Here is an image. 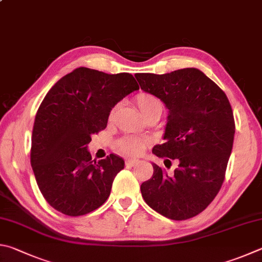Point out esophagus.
I'll use <instances>...</instances> for the list:
<instances>
[{
  "label": "esophagus",
  "instance_id": "obj_1",
  "mask_svg": "<svg viewBox=\"0 0 262 262\" xmlns=\"http://www.w3.org/2000/svg\"><path fill=\"white\" fill-rule=\"evenodd\" d=\"M137 163H139V160L137 159H127L126 160V165L129 166V167H133V166H135Z\"/></svg>",
  "mask_w": 262,
  "mask_h": 262
}]
</instances>
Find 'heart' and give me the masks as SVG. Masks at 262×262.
Wrapping results in <instances>:
<instances>
[{
  "label": "heart",
  "mask_w": 262,
  "mask_h": 262,
  "mask_svg": "<svg viewBox=\"0 0 262 262\" xmlns=\"http://www.w3.org/2000/svg\"><path fill=\"white\" fill-rule=\"evenodd\" d=\"M135 102L142 116L155 111H163V104H161L158 98L149 93H140L139 95H136ZM144 145L145 142L143 140L133 136L125 137V139L119 142V149H120V151L129 156L140 155L142 150L144 149Z\"/></svg>",
  "instance_id": "1"
}]
</instances>
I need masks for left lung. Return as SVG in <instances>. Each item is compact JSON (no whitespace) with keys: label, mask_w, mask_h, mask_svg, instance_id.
<instances>
[{"label":"left lung","mask_w":262,"mask_h":262,"mask_svg":"<svg viewBox=\"0 0 262 262\" xmlns=\"http://www.w3.org/2000/svg\"><path fill=\"white\" fill-rule=\"evenodd\" d=\"M135 78L143 92L159 98L168 110L165 143L155 145L152 154L179 163L172 174L152 163L154 175L142 183V197L172 220L196 216L213 202L225 180L235 135L230 103L198 69L137 73Z\"/></svg>","instance_id":"left-lung-1"}]
</instances>
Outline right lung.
Instances as JSON below:
<instances>
[{
  "label": "right lung",
  "mask_w": 262,
  "mask_h": 262,
  "mask_svg": "<svg viewBox=\"0 0 262 262\" xmlns=\"http://www.w3.org/2000/svg\"><path fill=\"white\" fill-rule=\"evenodd\" d=\"M139 89L129 73L79 68L46 95L33 127L31 165L40 191L55 210L79 216L106 202L125 161L115 154L93 160L88 144L106 127L116 104Z\"/></svg>",
  "instance_id": "right-lung-1"
}]
</instances>
